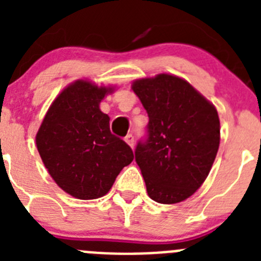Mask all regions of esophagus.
<instances>
[{"instance_id": "1", "label": "esophagus", "mask_w": 261, "mask_h": 261, "mask_svg": "<svg viewBox=\"0 0 261 261\" xmlns=\"http://www.w3.org/2000/svg\"><path fill=\"white\" fill-rule=\"evenodd\" d=\"M124 140H125V142H126V144H128L130 147L135 146V137H133L132 135H126Z\"/></svg>"}]
</instances>
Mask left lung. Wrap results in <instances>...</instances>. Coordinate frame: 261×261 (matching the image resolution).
Instances as JSON below:
<instances>
[{
  "mask_svg": "<svg viewBox=\"0 0 261 261\" xmlns=\"http://www.w3.org/2000/svg\"><path fill=\"white\" fill-rule=\"evenodd\" d=\"M149 116L147 138L136 147L147 195L159 204L184 201L204 183L220 146V119L208 99L172 74L135 81Z\"/></svg>",
  "mask_w": 261,
  "mask_h": 261,
  "instance_id": "8db88e82",
  "label": "left lung"
}]
</instances>
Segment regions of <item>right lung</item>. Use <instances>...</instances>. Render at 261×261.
I'll use <instances>...</instances> for the list:
<instances>
[{
    "instance_id": "obj_1",
    "label": "right lung",
    "mask_w": 261,
    "mask_h": 261,
    "mask_svg": "<svg viewBox=\"0 0 261 261\" xmlns=\"http://www.w3.org/2000/svg\"><path fill=\"white\" fill-rule=\"evenodd\" d=\"M114 87L78 80L62 90L36 133V146L52 179L80 200L105 196L133 151L110 130L99 105Z\"/></svg>"
}]
</instances>
